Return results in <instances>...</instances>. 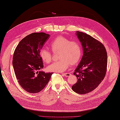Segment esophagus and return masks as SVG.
I'll return each instance as SVG.
<instances>
[{"instance_id":"esophagus-1","label":"esophagus","mask_w":120,"mask_h":120,"mask_svg":"<svg viewBox=\"0 0 120 120\" xmlns=\"http://www.w3.org/2000/svg\"><path fill=\"white\" fill-rule=\"evenodd\" d=\"M62 75L65 77H69L71 75L70 73H62Z\"/></svg>"}]
</instances>
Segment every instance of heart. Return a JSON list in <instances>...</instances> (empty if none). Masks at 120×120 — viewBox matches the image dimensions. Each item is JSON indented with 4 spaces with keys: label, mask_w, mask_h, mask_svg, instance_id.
Wrapping results in <instances>:
<instances>
[{
    "label": "heart",
    "mask_w": 120,
    "mask_h": 120,
    "mask_svg": "<svg viewBox=\"0 0 120 120\" xmlns=\"http://www.w3.org/2000/svg\"><path fill=\"white\" fill-rule=\"evenodd\" d=\"M50 44L54 53L59 52L58 58L60 60L49 65L47 67L49 71L62 73L68 68L70 65H75L80 60L82 50L78 42L71 41L63 36H58L51 42ZM40 56L46 63H51L53 60V54L51 51L46 48L41 49Z\"/></svg>",
    "instance_id": "heart-1"
}]
</instances>
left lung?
<instances>
[{
  "label": "left lung",
  "instance_id": "1",
  "mask_svg": "<svg viewBox=\"0 0 120 120\" xmlns=\"http://www.w3.org/2000/svg\"><path fill=\"white\" fill-rule=\"evenodd\" d=\"M82 45L83 56L74 73L77 78L71 88L79 94L93 91L105 78L107 67V53L103 45L86 33L77 31Z\"/></svg>",
  "mask_w": 120,
  "mask_h": 120
}]
</instances>
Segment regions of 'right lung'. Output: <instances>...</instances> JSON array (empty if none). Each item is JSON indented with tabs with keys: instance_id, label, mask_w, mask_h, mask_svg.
<instances>
[{
	"instance_id": "1",
	"label": "right lung",
	"mask_w": 120,
	"mask_h": 120,
	"mask_svg": "<svg viewBox=\"0 0 120 120\" xmlns=\"http://www.w3.org/2000/svg\"><path fill=\"white\" fill-rule=\"evenodd\" d=\"M49 37L44 32L31 33L15 49L12 65L15 76L21 87L29 93H38L43 89L53 74L41 71L44 66L40 51Z\"/></svg>"
}]
</instances>
